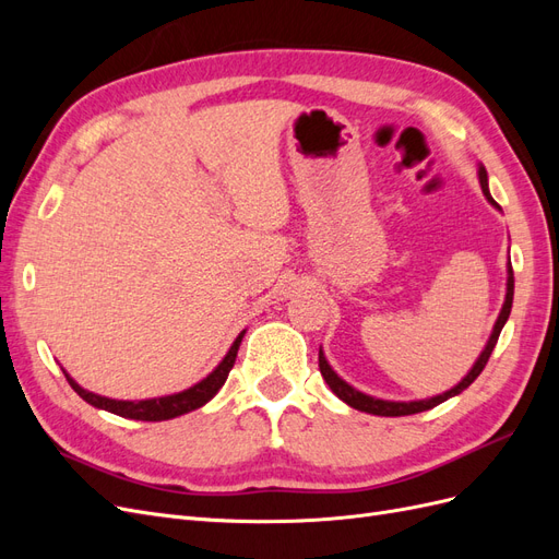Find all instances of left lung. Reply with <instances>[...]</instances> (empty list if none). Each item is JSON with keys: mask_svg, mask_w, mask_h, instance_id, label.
<instances>
[{"mask_svg": "<svg viewBox=\"0 0 559 559\" xmlns=\"http://www.w3.org/2000/svg\"><path fill=\"white\" fill-rule=\"evenodd\" d=\"M478 177H480V186H483V193L487 195V200L492 202L495 207H499L497 202L492 200V195H489V191H487V173H485L483 165H480V170H478ZM513 289H515L513 265H511V261H509V284H506V300H503V308H501L499 319H497V324H495V331H492V335H489V341H487L483 354L478 357L476 366L471 368V373H468L460 384L452 386L450 392H445V394H441V396H433V399H427V401H411V403L382 401V399L366 396V394L357 392V389H354V386H349L345 380L337 378V376L333 373V370H331V366L326 364L324 354H321V349H319V370H321V376H324L326 384L331 386V392H333L337 399L345 401L347 405H352V408H357V411H361V413L380 415V417H401V415H415V413H421V411L436 408L438 403H443V401H448V399H452V396H456V394H462L464 389L483 373V368H485L487 361H489V354H492V349H495V345H497V341H499V333H501V329H503V324H506V319H509V314H511V308H513Z\"/></svg>", "mask_w": 559, "mask_h": 559, "instance_id": "left-lung-1", "label": "left lung"}]
</instances>
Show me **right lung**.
Masks as SVG:
<instances>
[{
  "mask_svg": "<svg viewBox=\"0 0 559 559\" xmlns=\"http://www.w3.org/2000/svg\"><path fill=\"white\" fill-rule=\"evenodd\" d=\"M242 335L245 331L235 337L233 347L228 349V354L224 357V361L214 368V373H210L205 380L198 382L195 386L186 389V392L173 394V396H163V399H148V401H114V399H105V396H97L93 392H86V389L79 386L70 376L64 373L67 382L72 384L74 392L95 408H103L109 411L114 415H121V417H130V419H142V421H160V419H173L179 417L183 413H191L200 405H205L218 389L224 386L230 368L235 364V357H238V349L242 343Z\"/></svg>",
  "mask_w": 559,
  "mask_h": 559,
  "instance_id": "add662e5",
  "label": "right lung"
}]
</instances>
